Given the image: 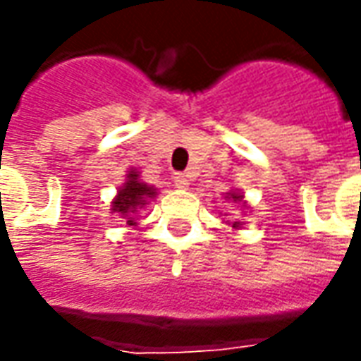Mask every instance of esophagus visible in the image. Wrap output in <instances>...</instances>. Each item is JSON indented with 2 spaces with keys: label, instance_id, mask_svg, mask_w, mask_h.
<instances>
[{
  "label": "esophagus",
  "instance_id": "esophagus-1",
  "mask_svg": "<svg viewBox=\"0 0 361 361\" xmlns=\"http://www.w3.org/2000/svg\"><path fill=\"white\" fill-rule=\"evenodd\" d=\"M175 185L178 186V188H188V185H190V178H188V175H185V173H176Z\"/></svg>",
  "mask_w": 361,
  "mask_h": 361
}]
</instances>
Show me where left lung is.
I'll list each match as a JSON object with an SVG mask.
<instances>
[{"mask_svg":"<svg viewBox=\"0 0 361 361\" xmlns=\"http://www.w3.org/2000/svg\"><path fill=\"white\" fill-rule=\"evenodd\" d=\"M226 198H230V200H233V202H242L243 195L242 192H238V190H230V192H226ZM232 228L240 230V228H242V222H233Z\"/></svg>","mask_w":361,"mask_h":361,"instance_id":"8db88e82","label":"left lung"}]
</instances>
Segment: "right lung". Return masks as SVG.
<instances>
[{
	"label": "right lung",
	"instance_id": "right-lung-1",
	"mask_svg": "<svg viewBox=\"0 0 361 361\" xmlns=\"http://www.w3.org/2000/svg\"><path fill=\"white\" fill-rule=\"evenodd\" d=\"M155 195V188L141 183L137 171L131 169V171H128L123 186H119L118 196L111 202V212H118L119 216H123L128 226H135L137 222H135L133 214L137 212V208L147 204L149 198H153Z\"/></svg>",
	"mask_w": 361,
	"mask_h": 361
}]
</instances>
